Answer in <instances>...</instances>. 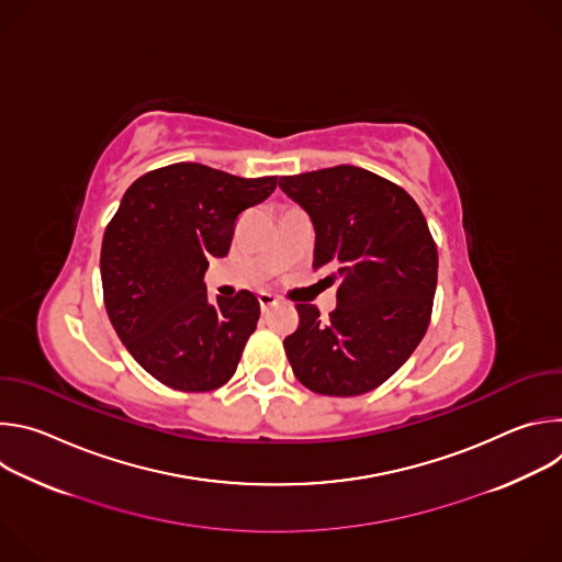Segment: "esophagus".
<instances>
[{"label":"esophagus","instance_id":"esophagus-1","mask_svg":"<svg viewBox=\"0 0 562 562\" xmlns=\"http://www.w3.org/2000/svg\"><path fill=\"white\" fill-rule=\"evenodd\" d=\"M258 302H260L262 311H267V308H271L273 304H278V297H276L273 293H269V291H260V293H258Z\"/></svg>","mask_w":562,"mask_h":562}]
</instances>
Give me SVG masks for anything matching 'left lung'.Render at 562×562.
I'll list each match as a JSON object with an SVG mask.
<instances>
[{
  "label": "left lung",
  "mask_w": 562,
  "mask_h": 562,
  "mask_svg": "<svg viewBox=\"0 0 562 562\" xmlns=\"http://www.w3.org/2000/svg\"><path fill=\"white\" fill-rule=\"evenodd\" d=\"M315 228L313 269L338 284L329 319L297 304L284 338L295 378L323 395L380 386L420 345L438 282V249L414 198L360 167L340 165L280 178Z\"/></svg>",
  "instance_id": "left-lung-1"
}]
</instances>
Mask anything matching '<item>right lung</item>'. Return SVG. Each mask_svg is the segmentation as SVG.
<instances>
[{"label":"right lung","mask_w":562,"mask_h":562,"mask_svg":"<svg viewBox=\"0 0 562 562\" xmlns=\"http://www.w3.org/2000/svg\"><path fill=\"white\" fill-rule=\"evenodd\" d=\"M278 178H237L178 162L137 178L102 239V289L111 325L155 380L213 391L231 380L258 327L251 291L206 295L211 258L231 249L237 215L265 202Z\"/></svg>","instance_id":"add662e5"}]
</instances>
